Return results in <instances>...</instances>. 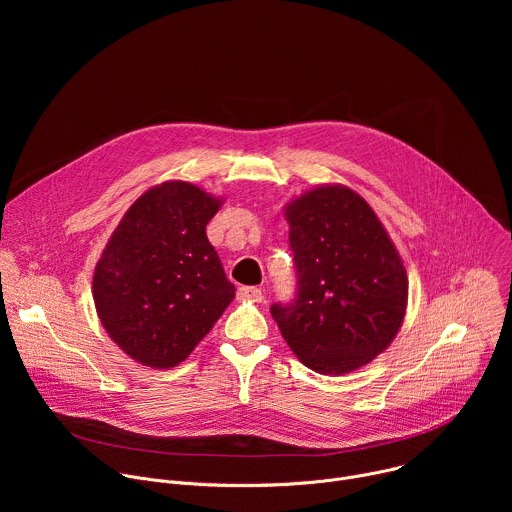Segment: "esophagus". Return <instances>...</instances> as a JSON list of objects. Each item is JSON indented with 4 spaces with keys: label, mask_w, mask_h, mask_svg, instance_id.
Masks as SVG:
<instances>
[{
    "label": "esophagus",
    "mask_w": 512,
    "mask_h": 512,
    "mask_svg": "<svg viewBox=\"0 0 512 512\" xmlns=\"http://www.w3.org/2000/svg\"><path fill=\"white\" fill-rule=\"evenodd\" d=\"M239 300H249V302H261L263 300V291L259 287H251V285H243L237 291Z\"/></svg>",
    "instance_id": "obj_1"
}]
</instances>
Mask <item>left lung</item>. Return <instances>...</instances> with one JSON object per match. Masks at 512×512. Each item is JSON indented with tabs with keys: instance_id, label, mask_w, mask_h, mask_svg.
I'll return each mask as SVG.
<instances>
[{
	"instance_id": "8db88e82",
	"label": "left lung",
	"mask_w": 512,
	"mask_h": 512,
	"mask_svg": "<svg viewBox=\"0 0 512 512\" xmlns=\"http://www.w3.org/2000/svg\"><path fill=\"white\" fill-rule=\"evenodd\" d=\"M298 298L273 304L287 346L320 375H346L395 340L407 310L403 259L371 204L322 184L283 206Z\"/></svg>"
}]
</instances>
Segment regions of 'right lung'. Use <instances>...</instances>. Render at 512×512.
I'll list each match as a JSON object with an SVG mask.
<instances>
[{
	"label": "right lung",
	"mask_w": 512,
	"mask_h": 512,
	"mask_svg": "<svg viewBox=\"0 0 512 512\" xmlns=\"http://www.w3.org/2000/svg\"><path fill=\"white\" fill-rule=\"evenodd\" d=\"M223 198L168 180L143 192L109 237L93 275L97 316L135 362L172 369L235 300L206 225Z\"/></svg>",
	"instance_id": "1"
}]
</instances>
